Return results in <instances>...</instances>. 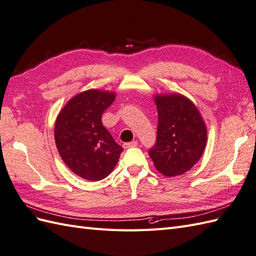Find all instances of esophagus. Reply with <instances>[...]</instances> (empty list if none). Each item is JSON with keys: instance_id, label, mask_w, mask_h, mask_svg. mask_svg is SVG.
I'll use <instances>...</instances> for the list:
<instances>
[{"instance_id": "obj_1", "label": "esophagus", "mask_w": 256, "mask_h": 256, "mask_svg": "<svg viewBox=\"0 0 256 256\" xmlns=\"http://www.w3.org/2000/svg\"><path fill=\"white\" fill-rule=\"evenodd\" d=\"M137 145H138V142L133 140V142H126L123 144V147L124 148H130V147H136Z\"/></svg>"}]
</instances>
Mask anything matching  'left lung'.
I'll return each mask as SVG.
<instances>
[{
  "mask_svg": "<svg viewBox=\"0 0 256 256\" xmlns=\"http://www.w3.org/2000/svg\"><path fill=\"white\" fill-rule=\"evenodd\" d=\"M158 130L149 156L166 176L180 175L190 170L204 152L206 128L196 107L178 94L156 96Z\"/></svg>",
  "mask_w": 256,
  "mask_h": 256,
  "instance_id": "1",
  "label": "left lung"
}]
</instances>
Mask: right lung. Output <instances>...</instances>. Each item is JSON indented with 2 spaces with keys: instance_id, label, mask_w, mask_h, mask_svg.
<instances>
[{
  "instance_id": "add662e5",
  "label": "right lung",
  "mask_w": 256,
  "mask_h": 256,
  "mask_svg": "<svg viewBox=\"0 0 256 256\" xmlns=\"http://www.w3.org/2000/svg\"><path fill=\"white\" fill-rule=\"evenodd\" d=\"M114 98L109 92L85 90L71 98L57 116L58 152L66 166L84 180L107 178L123 152L102 122V114Z\"/></svg>"
}]
</instances>
